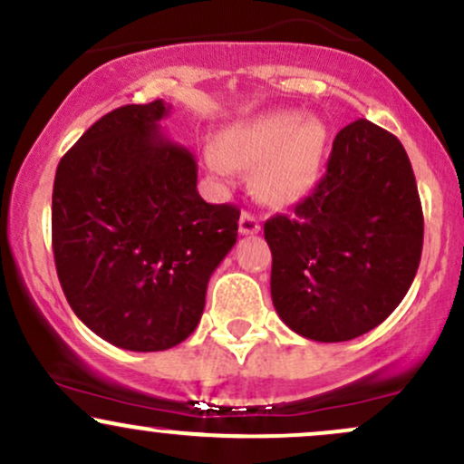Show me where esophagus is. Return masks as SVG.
Instances as JSON below:
<instances>
[{
  "label": "esophagus",
  "mask_w": 464,
  "mask_h": 464,
  "mask_svg": "<svg viewBox=\"0 0 464 464\" xmlns=\"http://www.w3.org/2000/svg\"><path fill=\"white\" fill-rule=\"evenodd\" d=\"M259 231V220L253 213L244 211L240 216V233L242 236H253V233Z\"/></svg>",
  "instance_id": "esophagus-1"
}]
</instances>
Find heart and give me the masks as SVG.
I'll return each mask as SVG.
<instances>
[{
    "mask_svg": "<svg viewBox=\"0 0 464 464\" xmlns=\"http://www.w3.org/2000/svg\"><path fill=\"white\" fill-rule=\"evenodd\" d=\"M325 130L299 111H264L237 121L208 147L207 165L220 178L237 167H256V191L271 205H290L304 198L317 178Z\"/></svg>",
    "mask_w": 464,
    "mask_h": 464,
    "instance_id": "1",
    "label": "heart"
}]
</instances>
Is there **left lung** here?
<instances>
[{
	"instance_id": "8db88e82",
	"label": "left lung",
	"mask_w": 464,
	"mask_h": 464,
	"mask_svg": "<svg viewBox=\"0 0 464 464\" xmlns=\"http://www.w3.org/2000/svg\"><path fill=\"white\" fill-rule=\"evenodd\" d=\"M264 237L273 306L290 330L337 343L385 322L422 251V207L401 140L365 119L345 125L313 193L266 220Z\"/></svg>"
}]
</instances>
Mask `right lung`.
<instances>
[{"label": "right lung", "mask_w": 464, "mask_h": 464, "mask_svg": "<svg viewBox=\"0 0 464 464\" xmlns=\"http://www.w3.org/2000/svg\"><path fill=\"white\" fill-rule=\"evenodd\" d=\"M171 105L111 110L61 158L53 251L70 308L134 353L174 348L196 330L207 284L237 240L240 208L208 205L187 147L160 131Z\"/></svg>", "instance_id": "right-lung-1"}]
</instances>
